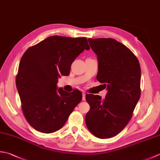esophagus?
Returning <instances> with one entry per match:
<instances>
[{
  "mask_svg": "<svg viewBox=\"0 0 160 160\" xmlns=\"http://www.w3.org/2000/svg\"><path fill=\"white\" fill-rule=\"evenodd\" d=\"M86 99V93H82V100H85Z\"/></svg>",
  "mask_w": 160,
  "mask_h": 160,
  "instance_id": "1",
  "label": "esophagus"
}]
</instances>
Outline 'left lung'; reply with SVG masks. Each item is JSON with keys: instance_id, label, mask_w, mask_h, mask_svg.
<instances>
[{"instance_id": "left-lung-1", "label": "left lung", "mask_w": 160, "mask_h": 160, "mask_svg": "<svg viewBox=\"0 0 160 160\" xmlns=\"http://www.w3.org/2000/svg\"><path fill=\"white\" fill-rule=\"evenodd\" d=\"M88 40L98 57L97 80L107 93L104 100L98 95H86L90 110L85 122L96 137L110 138L127 125L140 99V65L134 53L115 39Z\"/></svg>"}]
</instances>
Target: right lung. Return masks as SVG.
<instances>
[{
    "label": "right lung",
    "mask_w": 160,
    "mask_h": 160,
    "mask_svg": "<svg viewBox=\"0 0 160 160\" xmlns=\"http://www.w3.org/2000/svg\"><path fill=\"white\" fill-rule=\"evenodd\" d=\"M84 49H90L84 37L53 36L24 53L16 83L23 114L36 130L44 133L59 130L82 100L80 91L57 89V82L61 76L69 75L71 64Z\"/></svg>",
    "instance_id": "obj_1"
}]
</instances>
